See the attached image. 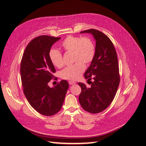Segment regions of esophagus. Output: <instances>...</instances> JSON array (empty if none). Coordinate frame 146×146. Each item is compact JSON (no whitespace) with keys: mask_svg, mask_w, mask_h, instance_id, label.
Instances as JSON below:
<instances>
[{"mask_svg":"<svg viewBox=\"0 0 146 146\" xmlns=\"http://www.w3.org/2000/svg\"><path fill=\"white\" fill-rule=\"evenodd\" d=\"M68 83L70 84V85H73V84H75L76 83L74 81H68Z\"/></svg>","mask_w":146,"mask_h":146,"instance_id":"34e87169","label":"esophagus"}]
</instances>
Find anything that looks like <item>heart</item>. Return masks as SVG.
Here are the masks:
<instances>
[{
  "instance_id": "1",
  "label": "heart",
  "mask_w": 146,
  "mask_h": 146,
  "mask_svg": "<svg viewBox=\"0 0 146 146\" xmlns=\"http://www.w3.org/2000/svg\"><path fill=\"white\" fill-rule=\"evenodd\" d=\"M62 48L66 53H72L73 61L76 62L66 67L60 73V76L65 80L71 81L80 78L85 69V64H89L95 55V46L92 40L88 37L70 36L63 41ZM49 58L55 67L61 68L64 65L63 56L55 49L49 52Z\"/></svg>"
}]
</instances>
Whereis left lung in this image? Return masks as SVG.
<instances>
[{
	"label": "left lung",
	"instance_id": "1",
	"mask_svg": "<svg viewBox=\"0 0 146 146\" xmlns=\"http://www.w3.org/2000/svg\"><path fill=\"white\" fill-rule=\"evenodd\" d=\"M90 33L96 40L95 55L91 65L84 73L91 87L78 83L81 88L79 102L83 109L91 113H100L110 106L119 83L117 52L109 37L94 29L80 33ZM92 79L93 81L90 80Z\"/></svg>",
	"mask_w": 146,
	"mask_h": 146
}]
</instances>
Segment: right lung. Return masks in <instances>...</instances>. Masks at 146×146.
I'll return each mask as SVG.
<instances>
[{"label": "right lung", "mask_w": 146, "mask_h": 146, "mask_svg": "<svg viewBox=\"0 0 146 146\" xmlns=\"http://www.w3.org/2000/svg\"><path fill=\"white\" fill-rule=\"evenodd\" d=\"M60 38L46 35L36 37L28 44L21 62L24 94L32 107L45 116L54 115L60 110L69 87L66 80L53 88L48 85L55 72L49 52Z\"/></svg>", "instance_id": "obj_1"}]
</instances>
